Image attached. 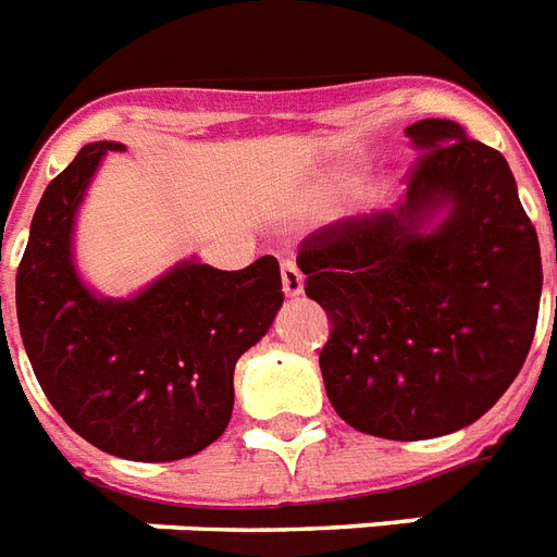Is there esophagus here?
Instances as JSON below:
<instances>
[{
	"instance_id": "1",
	"label": "esophagus",
	"mask_w": 557,
	"mask_h": 557,
	"mask_svg": "<svg viewBox=\"0 0 557 557\" xmlns=\"http://www.w3.org/2000/svg\"><path fill=\"white\" fill-rule=\"evenodd\" d=\"M282 287L287 296H299L305 290V275L296 267V261H284L282 264Z\"/></svg>"
}]
</instances>
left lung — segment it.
Listing matches in <instances>:
<instances>
[{
    "label": "left lung",
    "instance_id": "1",
    "mask_svg": "<svg viewBox=\"0 0 557 557\" xmlns=\"http://www.w3.org/2000/svg\"><path fill=\"white\" fill-rule=\"evenodd\" d=\"M405 135L420 149L405 201L315 230L296 261L333 324L319 368L336 413L373 437L431 440L515 382L544 270L504 154L451 120Z\"/></svg>",
    "mask_w": 557,
    "mask_h": 557
}]
</instances>
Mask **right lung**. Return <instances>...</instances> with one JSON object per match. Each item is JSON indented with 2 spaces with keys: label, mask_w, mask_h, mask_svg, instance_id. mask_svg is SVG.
I'll use <instances>...</instances> for the list:
<instances>
[{
  "label": "right lung",
  "mask_w": 557,
  "mask_h": 557,
  "mask_svg": "<svg viewBox=\"0 0 557 557\" xmlns=\"http://www.w3.org/2000/svg\"><path fill=\"white\" fill-rule=\"evenodd\" d=\"M100 140L48 184L16 270V319L48 403L106 455L184 460L215 443L233 413V373L284 301L273 256L244 270L181 261L132 299H100L74 270L71 233ZM2 319V299H0Z\"/></svg>",
  "instance_id": "right-lung-1"
}]
</instances>
